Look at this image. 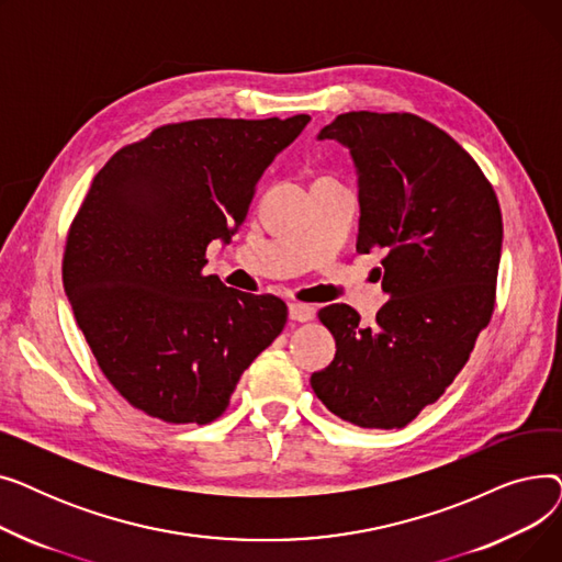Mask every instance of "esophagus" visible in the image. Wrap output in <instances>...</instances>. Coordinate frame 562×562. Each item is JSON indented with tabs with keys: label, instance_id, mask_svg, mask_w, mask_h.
Listing matches in <instances>:
<instances>
[{
	"label": "esophagus",
	"instance_id": "obj_1",
	"mask_svg": "<svg viewBox=\"0 0 562 562\" xmlns=\"http://www.w3.org/2000/svg\"><path fill=\"white\" fill-rule=\"evenodd\" d=\"M289 318L296 323H307L314 318V307L312 305H303V303H291L289 305Z\"/></svg>",
	"mask_w": 562,
	"mask_h": 562
}]
</instances>
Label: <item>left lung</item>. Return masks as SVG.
<instances>
[{
	"label": "left lung",
	"instance_id": "8db88e82",
	"mask_svg": "<svg viewBox=\"0 0 562 562\" xmlns=\"http://www.w3.org/2000/svg\"><path fill=\"white\" fill-rule=\"evenodd\" d=\"M318 138L356 161L358 250L385 252L390 301L373 326L344 303L318 310L337 352L312 390L344 422L403 428L447 392L492 318L501 206L464 147L415 113H341Z\"/></svg>",
	"mask_w": 562,
	"mask_h": 562
}]
</instances>
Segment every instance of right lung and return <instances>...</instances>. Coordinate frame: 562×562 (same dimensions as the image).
Segmentation results:
<instances>
[{
	"label": "right lung",
	"mask_w": 562,
	"mask_h": 562,
	"mask_svg": "<svg viewBox=\"0 0 562 562\" xmlns=\"http://www.w3.org/2000/svg\"><path fill=\"white\" fill-rule=\"evenodd\" d=\"M310 123L200 117L121 147L68 229L64 286L98 367L166 424H212L286 323L271 293L204 276L206 246L241 227L257 180Z\"/></svg>",
	"instance_id": "add662e5"
}]
</instances>
